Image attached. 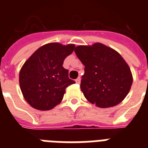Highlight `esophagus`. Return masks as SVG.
<instances>
[{
	"label": "esophagus",
	"mask_w": 148,
	"mask_h": 148,
	"mask_svg": "<svg viewBox=\"0 0 148 148\" xmlns=\"http://www.w3.org/2000/svg\"><path fill=\"white\" fill-rule=\"evenodd\" d=\"M75 81H76L77 84H80V83H81V78H80V77L77 78L76 80H75Z\"/></svg>",
	"instance_id": "34e87169"
}]
</instances>
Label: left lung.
<instances>
[{"label": "left lung", "mask_w": 148, "mask_h": 148, "mask_svg": "<svg viewBox=\"0 0 148 148\" xmlns=\"http://www.w3.org/2000/svg\"><path fill=\"white\" fill-rule=\"evenodd\" d=\"M74 52L84 65L81 90L89 102L101 108L117 105L131 90L133 77L117 51L101 44L80 45Z\"/></svg>", "instance_id": "left-lung-1"}]
</instances>
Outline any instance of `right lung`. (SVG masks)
Here are the masks:
<instances>
[{
	"label": "right lung",
	"mask_w": 148,
	"mask_h": 148,
	"mask_svg": "<svg viewBox=\"0 0 148 148\" xmlns=\"http://www.w3.org/2000/svg\"><path fill=\"white\" fill-rule=\"evenodd\" d=\"M75 45L49 43L38 48L22 66L20 88L26 101L37 110H48L62 101L65 89L75 81L68 77L64 60Z\"/></svg>",
	"instance_id": "right-lung-1"
}]
</instances>
